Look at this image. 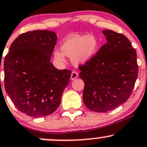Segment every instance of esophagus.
Segmentation results:
<instances>
[{"label":"esophagus","mask_w":147,"mask_h":147,"mask_svg":"<svg viewBox=\"0 0 147 147\" xmlns=\"http://www.w3.org/2000/svg\"><path fill=\"white\" fill-rule=\"evenodd\" d=\"M77 77H78V73H77L76 71H72V73H71V76H70L71 80H75Z\"/></svg>","instance_id":"34e87169"}]
</instances>
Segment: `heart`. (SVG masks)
Segmentation results:
<instances>
[{
  "label": "heart",
  "mask_w": 147,
  "mask_h": 147,
  "mask_svg": "<svg viewBox=\"0 0 147 147\" xmlns=\"http://www.w3.org/2000/svg\"><path fill=\"white\" fill-rule=\"evenodd\" d=\"M98 47L97 40L90 35H73L69 37L61 46V51H56L54 57L60 62L65 61V55L71 58L75 65L85 63L94 55Z\"/></svg>",
  "instance_id": "1"
}]
</instances>
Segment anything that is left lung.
<instances>
[{
    "label": "left lung",
    "mask_w": 147,
    "mask_h": 147,
    "mask_svg": "<svg viewBox=\"0 0 147 147\" xmlns=\"http://www.w3.org/2000/svg\"><path fill=\"white\" fill-rule=\"evenodd\" d=\"M102 33L107 42L79 66L84 82V103L96 112H108L126 102L138 75L137 53L130 40L112 30Z\"/></svg>",
    "instance_id": "8db88e82"
}]
</instances>
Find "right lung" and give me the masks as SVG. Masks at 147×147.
<instances>
[{
    "label": "right lung",
    "mask_w": 147,
    "mask_h": 147,
    "mask_svg": "<svg viewBox=\"0 0 147 147\" xmlns=\"http://www.w3.org/2000/svg\"><path fill=\"white\" fill-rule=\"evenodd\" d=\"M56 40V33L50 30L22 33L5 58V91L17 109L30 117L55 112L70 83L71 70H58L50 62Z\"/></svg>",
    "instance_id": "1"
}]
</instances>
